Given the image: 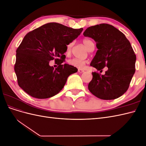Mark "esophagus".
Here are the masks:
<instances>
[{"label": "esophagus", "mask_w": 146, "mask_h": 146, "mask_svg": "<svg viewBox=\"0 0 146 146\" xmlns=\"http://www.w3.org/2000/svg\"><path fill=\"white\" fill-rule=\"evenodd\" d=\"M78 72H80V73H82L84 72V70L83 69H78Z\"/></svg>", "instance_id": "esophagus-1"}]
</instances>
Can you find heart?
<instances>
[{
	"mask_svg": "<svg viewBox=\"0 0 146 146\" xmlns=\"http://www.w3.org/2000/svg\"><path fill=\"white\" fill-rule=\"evenodd\" d=\"M82 42L83 43L84 46H85L86 48L88 50H90L91 48H93L94 47V42L89 39H83ZM73 46H74L73 42H70L67 46V48H66V54L68 55L70 54V52H71ZM68 63L69 65L73 66V67L81 69L85 66V65L86 63V60H80L78 58H72L68 61Z\"/></svg>",
	"mask_w": 146,
	"mask_h": 146,
	"instance_id": "b5f03b06",
	"label": "heart"
}]
</instances>
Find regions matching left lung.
<instances>
[{
    "mask_svg": "<svg viewBox=\"0 0 146 146\" xmlns=\"http://www.w3.org/2000/svg\"><path fill=\"white\" fill-rule=\"evenodd\" d=\"M83 35L93 39L98 49L90 65L98 70L108 67L104 75L92 72L88 90L103 100L119 98L128 90L135 72L136 57L130 42L121 31L107 24L88 27Z\"/></svg>",
    "mask_w": 146,
    "mask_h": 146,
    "instance_id": "left-lung-1",
    "label": "left lung"
}]
</instances>
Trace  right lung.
I'll return each instance as SVG.
<instances>
[{
	"label": "right lung",
	"mask_w": 146,
	"mask_h": 146,
	"mask_svg": "<svg viewBox=\"0 0 146 146\" xmlns=\"http://www.w3.org/2000/svg\"><path fill=\"white\" fill-rule=\"evenodd\" d=\"M74 29L56 23H47L29 32L16 50L15 71L17 83L26 93L37 99H47L63 89L70 74L78 69L65 60L67 46L80 35ZM55 59L54 69L49 61Z\"/></svg>",
	"instance_id": "right-lung-1"
}]
</instances>
